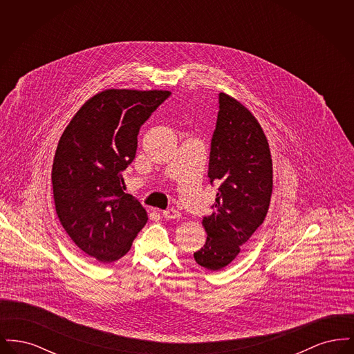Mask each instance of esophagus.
<instances>
[{"label": "esophagus", "mask_w": 354, "mask_h": 354, "mask_svg": "<svg viewBox=\"0 0 354 354\" xmlns=\"http://www.w3.org/2000/svg\"><path fill=\"white\" fill-rule=\"evenodd\" d=\"M163 218L167 220L179 219L180 218V212L174 209V208H171V209H167V211H163Z\"/></svg>", "instance_id": "1"}]
</instances>
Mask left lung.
<instances>
[{
	"label": "left lung",
	"mask_w": 354,
	"mask_h": 354,
	"mask_svg": "<svg viewBox=\"0 0 354 354\" xmlns=\"http://www.w3.org/2000/svg\"><path fill=\"white\" fill-rule=\"evenodd\" d=\"M270 145L252 113L220 93L208 178L220 183L214 212L203 218L205 244L194 253L205 270L225 268L263 224L272 195Z\"/></svg>",
	"instance_id": "8db88e82"
}]
</instances>
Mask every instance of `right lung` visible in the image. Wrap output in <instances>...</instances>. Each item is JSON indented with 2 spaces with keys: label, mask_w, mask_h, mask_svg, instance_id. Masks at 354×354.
<instances>
[{
  "label": "right lung",
  "mask_w": 354,
  "mask_h": 354,
  "mask_svg": "<svg viewBox=\"0 0 354 354\" xmlns=\"http://www.w3.org/2000/svg\"><path fill=\"white\" fill-rule=\"evenodd\" d=\"M169 94L101 91L77 111L58 142L51 169L58 219L77 247L100 263L129 252L149 220L124 192L122 171L134 160L140 126Z\"/></svg>",
  "instance_id": "right-lung-1"
}]
</instances>
